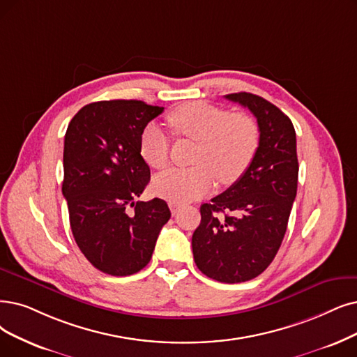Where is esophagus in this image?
Wrapping results in <instances>:
<instances>
[{"instance_id":"obj_1","label":"esophagus","mask_w":357,"mask_h":357,"mask_svg":"<svg viewBox=\"0 0 357 357\" xmlns=\"http://www.w3.org/2000/svg\"><path fill=\"white\" fill-rule=\"evenodd\" d=\"M169 205V209H171V213H173V215H176V213L180 211V208H181V205L180 204H176V202H169L168 204Z\"/></svg>"}]
</instances>
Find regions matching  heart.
Instances as JSON below:
<instances>
[{
  "label": "heart",
  "instance_id": "obj_1",
  "mask_svg": "<svg viewBox=\"0 0 357 357\" xmlns=\"http://www.w3.org/2000/svg\"><path fill=\"white\" fill-rule=\"evenodd\" d=\"M167 121L174 135L197 142L188 168H169L153 178V192L169 202L186 204L212 192L217 184H233L252 164L259 148V124L248 112H230L206 102H189L171 111ZM140 155L156 169L169 161V139L158 126L140 137Z\"/></svg>",
  "mask_w": 357,
  "mask_h": 357
}]
</instances>
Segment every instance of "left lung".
<instances>
[{
  "mask_svg": "<svg viewBox=\"0 0 357 357\" xmlns=\"http://www.w3.org/2000/svg\"><path fill=\"white\" fill-rule=\"evenodd\" d=\"M225 98L258 120L259 148L246 173L201 206L192 249L206 277L234 284L258 277L274 261L297 192L298 162L293 123L280 108L248 92Z\"/></svg>",
  "mask_w": 357,
  "mask_h": 357,
  "instance_id": "1",
  "label": "left lung"
}]
</instances>
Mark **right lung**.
Here are the masks:
<instances>
[{
    "label": "right lung",
    "instance_id": "obj_1",
    "mask_svg": "<svg viewBox=\"0 0 357 357\" xmlns=\"http://www.w3.org/2000/svg\"><path fill=\"white\" fill-rule=\"evenodd\" d=\"M162 107L142 101H99L71 119L64 137L63 195L71 233L99 271L126 277L144 269L171 217L155 197L135 202L151 180L140 137Z\"/></svg>",
    "mask_w": 357,
    "mask_h": 357
}]
</instances>
